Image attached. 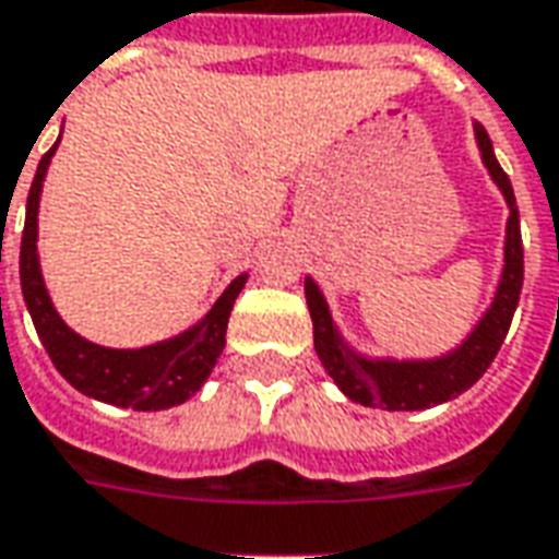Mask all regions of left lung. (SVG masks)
<instances>
[{
    "instance_id": "left-lung-1",
    "label": "left lung",
    "mask_w": 559,
    "mask_h": 559,
    "mask_svg": "<svg viewBox=\"0 0 559 559\" xmlns=\"http://www.w3.org/2000/svg\"><path fill=\"white\" fill-rule=\"evenodd\" d=\"M475 142L481 151V163L490 171L493 185L502 190L509 205V224H506V257H502V275H499L493 302L484 311L481 320L454 350L432 360H372L362 357L347 345L338 326H335L330 306L323 293L311 278H306V302L314 323V350H318L323 369L330 372L338 390L347 400L369 405V408H388V412H420L442 402L454 400L463 390H469L493 362L502 338L509 333L514 308L524 287V248H521V217L518 202L511 190L509 175L502 171L493 154L490 135L481 123H475Z\"/></svg>"
}]
</instances>
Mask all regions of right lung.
I'll list each match as a JSON object with an SVG mask.
<instances>
[{
  "label": "right lung",
  "instance_id": "add662e5",
  "mask_svg": "<svg viewBox=\"0 0 559 559\" xmlns=\"http://www.w3.org/2000/svg\"><path fill=\"white\" fill-rule=\"evenodd\" d=\"M57 144L41 157L38 171H35L29 197H26V224H23L21 241V287L29 318L35 323V333L57 366V372L84 396L111 402L120 408H135V412H159V408L181 405L212 374L214 362L226 345L229 311H233V302L245 287L248 275H239L233 281L199 323H193L181 335L157 342V345L123 350V347L93 345L84 335H78L72 326H66V320L57 314V308L50 302L41 266H38V248H35L38 199H41V185H45Z\"/></svg>",
  "mask_w": 559,
  "mask_h": 559
}]
</instances>
